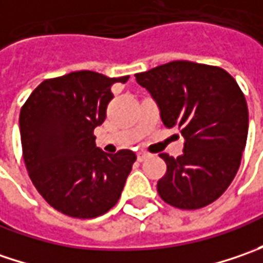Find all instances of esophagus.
I'll use <instances>...</instances> for the list:
<instances>
[{
    "instance_id": "1",
    "label": "esophagus",
    "mask_w": 263,
    "mask_h": 263,
    "mask_svg": "<svg viewBox=\"0 0 263 263\" xmlns=\"http://www.w3.org/2000/svg\"><path fill=\"white\" fill-rule=\"evenodd\" d=\"M147 157H149L147 152H139V154H137V161H145Z\"/></svg>"
}]
</instances>
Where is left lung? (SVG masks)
Segmentation results:
<instances>
[{
    "instance_id": "obj_1",
    "label": "left lung",
    "mask_w": 263,
    "mask_h": 263,
    "mask_svg": "<svg viewBox=\"0 0 263 263\" xmlns=\"http://www.w3.org/2000/svg\"><path fill=\"white\" fill-rule=\"evenodd\" d=\"M168 128L184 137L183 155L161 154L167 173L158 181L164 202L180 209L212 203L240 167L249 128L248 104L237 82L219 67L171 61L136 74Z\"/></svg>"
}]
</instances>
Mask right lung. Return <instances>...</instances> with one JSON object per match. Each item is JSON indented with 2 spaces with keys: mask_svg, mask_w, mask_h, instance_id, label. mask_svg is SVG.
<instances>
[{
  "mask_svg": "<svg viewBox=\"0 0 263 263\" xmlns=\"http://www.w3.org/2000/svg\"><path fill=\"white\" fill-rule=\"evenodd\" d=\"M128 76L73 71L44 80L20 111L23 159L36 190L51 206L73 218L104 215L118 202L135 152L114 155L96 147L93 130L114 98L111 86Z\"/></svg>",
  "mask_w": 263,
  "mask_h": 263,
  "instance_id": "add662e5",
  "label": "right lung"
}]
</instances>
